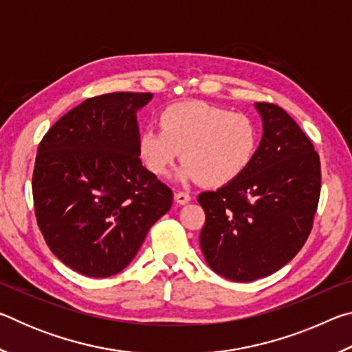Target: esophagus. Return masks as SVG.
Segmentation results:
<instances>
[{
    "instance_id": "esophagus-1",
    "label": "esophagus",
    "mask_w": 352,
    "mask_h": 352,
    "mask_svg": "<svg viewBox=\"0 0 352 352\" xmlns=\"http://www.w3.org/2000/svg\"><path fill=\"white\" fill-rule=\"evenodd\" d=\"M174 197H175V201L178 205H184L190 200V195L188 192H184V190H178V192H175Z\"/></svg>"
}]
</instances>
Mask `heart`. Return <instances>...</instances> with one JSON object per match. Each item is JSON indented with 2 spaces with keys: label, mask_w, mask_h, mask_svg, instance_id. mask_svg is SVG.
Returning a JSON list of instances; mask_svg holds the SVG:
<instances>
[{
  "label": "heart",
  "mask_w": 352,
  "mask_h": 352,
  "mask_svg": "<svg viewBox=\"0 0 352 352\" xmlns=\"http://www.w3.org/2000/svg\"><path fill=\"white\" fill-rule=\"evenodd\" d=\"M160 129L142 130L138 141L141 160L148 172L162 177L180 157L183 180H197L217 188L243 174L259 142L254 119L242 111L188 100L160 113Z\"/></svg>",
  "instance_id": "obj_1"
}]
</instances>
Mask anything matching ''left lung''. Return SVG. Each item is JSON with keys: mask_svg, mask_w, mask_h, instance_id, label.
<instances>
[{"mask_svg": "<svg viewBox=\"0 0 352 352\" xmlns=\"http://www.w3.org/2000/svg\"><path fill=\"white\" fill-rule=\"evenodd\" d=\"M264 135L248 168L199 195L205 211L200 248L230 281L252 283L295 258L314 226L321 166L312 141L281 107L256 102Z\"/></svg>", "mask_w": 352, "mask_h": 352, "instance_id": "obj_1", "label": "left lung"}]
</instances>
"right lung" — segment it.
Listing matches in <instances>:
<instances>
[{
  "label": "right lung",
  "instance_id": "right-lung-1",
  "mask_svg": "<svg viewBox=\"0 0 352 352\" xmlns=\"http://www.w3.org/2000/svg\"><path fill=\"white\" fill-rule=\"evenodd\" d=\"M151 93H109L69 110L41 138L34 210L47 247L69 269L109 278L126 269L172 189L141 163L136 110Z\"/></svg>",
  "mask_w": 352,
  "mask_h": 352
}]
</instances>
